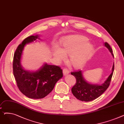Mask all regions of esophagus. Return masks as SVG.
Returning a JSON list of instances; mask_svg holds the SVG:
<instances>
[{"label": "esophagus", "mask_w": 124, "mask_h": 124, "mask_svg": "<svg viewBox=\"0 0 124 124\" xmlns=\"http://www.w3.org/2000/svg\"><path fill=\"white\" fill-rule=\"evenodd\" d=\"M69 73V71L68 70V69H65V68L63 69V73L64 75H66L68 74Z\"/></svg>", "instance_id": "obj_1"}]
</instances>
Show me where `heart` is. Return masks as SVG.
Returning <instances> with one entry per match:
<instances>
[{
	"mask_svg": "<svg viewBox=\"0 0 124 124\" xmlns=\"http://www.w3.org/2000/svg\"><path fill=\"white\" fill-rule=\"evenodd\" d=\"M93 46L88 43V39L82 36H73L66 38L54 50V56L57 62L69 55L70 63L75 68L83 67L90 59L93 51Z\"/></svg>",
	"mask_w": 124,
	"mask_h": 124,
	"instance_id": "heart-1",
	"label": "heart"
}]
</instances>
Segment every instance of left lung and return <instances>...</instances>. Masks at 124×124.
Wrapping results in <instances>:
<instances>
[{"mask_svg":"<svg viewBox=\"0 0 124 124\" xmlns=\"http://www.w3.org/2000/svg\"><path fill=\"white\" fill-rule=\"evenodd\" d=\"M104 46L108 48L111 53L113 58L112 49L109 44L106 42L104 43ZM114 70V63L113 64L112 72L107 78V79L101 84L90 83L88 82L84 78L83 75L82 71L79 70L76 72H71L76 80V84L71 89L73 95L76 99L81 101H93L100 96L108 87L110 80L113 76Z\"/></svg>","mask_w":124,"mask_h":124,"instance_id":"left-lung-1","label":"left lung"}]
</instances>
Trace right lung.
Segmentation results:
<instances>
[{"instance_id":"1","label":"right lung","mask_w":124,"mask_h":124,"mask_svg":"<svg viewBox=\"0 0 124 124\" xmlns=\"http://www.w3.org/2000/svg\"><path fill=\"white\" fill-rule=\"evenodd\" d=\"M38 40H41L38 35L25 38L17 48L13 61V73L18 89L24 95L33 99L46 96L63 77L60 67L46 63L35 70H25L22 66V58L25 46Z\"/></svg>"}]
</instances>
